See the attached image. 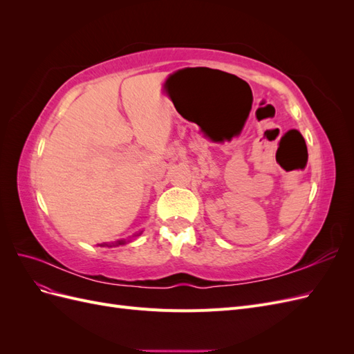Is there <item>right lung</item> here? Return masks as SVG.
I'll use <instances>...</instances> for the list:
<instances>
[{"instance_id":"1","label":"right lung","mask_w":354,"mask_h":354,"mask_svg":"<svg viewBox=\"0 0 354 354\" xmlns=\"http://www.w3.org/2000/svg\"><path fill=\"white\" fill-rule=\"evenodd\" d=\"M122 243H125V241H116L115 243H104V245H108V246H118V245H122Z\"/></svg>"}]
</instances>
